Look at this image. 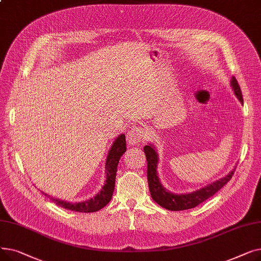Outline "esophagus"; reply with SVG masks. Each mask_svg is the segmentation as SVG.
I'll return each instance as SVG.
<instances>
[{
	"instance_id": "1",
	"label": "esophagus",
	"mask_w": 261,
	"mask_h": 261,
	"mask_svg": "<svg viewBox=\"0 0 261 261\" xmlns=\"http://www.w3.org/2000/svg\"><path fill=\"white\" fill-rule=\"evenodd\" d=\"M146 136V131L144 128L139 126H133L127 133V142L129 145L140 144Z\"/></svg>"
}]
</instances>
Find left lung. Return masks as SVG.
<instances>
[{
  "instance_id": "8db88e82",
  "label": "left lung",
  "mask_w": 261,
  "mask_h": 261,
  "mask_svg": "<svg viewBox=\"0 0 261 261\" xmlns=\"http://www.w3.org/2000/svg\"><path fill=\"white\" fill-rule=\"evenodd\" d=\"M230 87L239 101L243 103L242 93L238 85V81L234 76L230 79ZM144 152L147 158V179L151 198L160 206L173 212L185 211L198 206L199 204L214 196L218 190H220L231 179V176L236 169H232L228 174L221 177V179H219L196 191H193V193L173 194L164 187L160 181L158 174V164L160 159L154 145H152L151 143L146 145L144 147Z\"/></svg>"
}]
</instances>
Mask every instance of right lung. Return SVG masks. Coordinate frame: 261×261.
<instances>
[{
	"label": "right lung",
	"instance_id": "obj_1",
	"mask_svg": "<svg viewBox=\"0 0 261 261\" xmlns=\"http://www.w3.org/2000/svg\"><path fill=\"white\" fill-rule=\"evenodd\" d=\"M127 150L126 147V136L125 134L118 135V138L115 139L111 148H110L107 160H106V180L102 188L100 189L97 195H95L94 198L88 199L86 201L80 202H68L64 200H60L58 198L51 197L45 193H42L45 197L49 198L50 201L56 203L59 206L66 208L68 211L79 212V213H94L103 208L106 205L111 201L112 195L115 187V177L117 171V165L119 159L122 156Z\"/></svg>",
	"mask_w": 261,
	"mask_h": 261
}]
</instances>
